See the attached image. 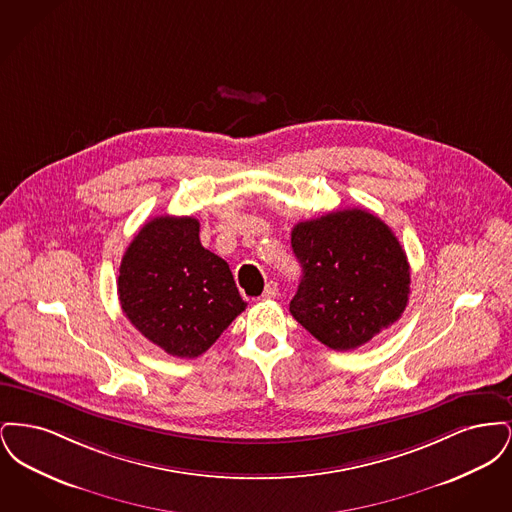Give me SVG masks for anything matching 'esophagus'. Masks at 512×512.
<instances>
[{"mask_svg":"<svg viewBox=\"0 0 512 512\" xmlns=\"http://www.w3.org/2000/svg\"><path fill=\"white\" fill-rule=\"evenodd\" d=\"M276 295H278V284L270 280L267 286H265V292H263V297H265V299H274Z\"/></svg>","mask_w":512,"mask_h":512,"instance_id":"obj_1","label":"esophagus"}]
</instances>
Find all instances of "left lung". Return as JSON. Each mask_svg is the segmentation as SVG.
<instances>
[{"mask_svg":"<svg viewBox=\"0 0 512 512\" xmlns=\"http://www.w3.org/2000/svg\"><path fill=\"white\" fill-rule=\"evenodd\" d=\"M303 276L293 318L334 351L357 349L399 320L411 267L390 226L363 209L305 220L292 230Z\"/></svg>","mask_w":512,"mask_h":512,"instance_id":"1","label":"left lung"}]
</instances>
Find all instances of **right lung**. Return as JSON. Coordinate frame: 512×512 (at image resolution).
<instances>
[{
  "mask_svg": "<svg viewBox=\"0 0 512 512\" xmlns=\"http://www.w3.org/2000/svg\"><path fill=\"white\" fill-rule=\"evenodd\" d=\"M122 313L172 357L205 353L247 303L230 267L199 242L192 217H157L142 226L119 268Z\"/></svg>",
  "mask_w": 512,
  "mask_h": 512,
  "instance_id": "obj_1",
  "label": "right lung"
}]
</instances>
